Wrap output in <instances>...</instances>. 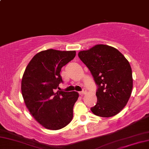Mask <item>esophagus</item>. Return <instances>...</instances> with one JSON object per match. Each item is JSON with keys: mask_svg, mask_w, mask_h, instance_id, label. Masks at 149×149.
I'll use <instances>...</instances> for the list:
<instances>
[{"mask_svg": "<svg viewBox=\"0 0 149 149\" xmlns=\"http://www.w3.org/2000/svg\"><path fill=\"white\" fill-rule=\"evenodd\" d=\"M86 89H84L83 91H81V92H79V95H85L86 93Z\"/></svg>", "mask_w": 149, "mask_h": 149, "instance_id": "obj_1", "label": "esophagus"}]
</instances>
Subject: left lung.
Segmentation results:
<instances>
[{
    "instance_id": "8db88e82",
    "label": "left lung",
    "mask_w": 149,
    "mask_h": 149,
    "mask_svg": "<svg viewBox=\"0 0 149 149\" xmlns=\"http://www.w3.org/2000/svg\"><path fill=\"white\" fill-rule=\"evenodd\" d=\"M98 86L97 102L91 111L97 116L113 117L125 107L133 89L129 62L118 49L99 44L78 54Z\"/></svg>"
}]
</instances>
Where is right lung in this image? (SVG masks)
I'll return each mask as SVG.
<instances>
[{
	"instance_id": "obj_1",
	"label": "right lung",
	"mask_w": 149,
	"mask_h": 149,
	"mask_svg": "<svg viewBox=\"0 0 149 149\" xmlns=\"http://www.w3.org/2000/svg\"><path fill=\"white\" fill-rule=\"evenodd\" d=\"M75 55V51H41L34 55L24 72L21 81L24 102L33 117L47 129H61L72 119L78 93L54 91L63 82L62 67Z\"/></svg>"
}]
</instances>
